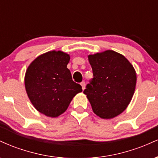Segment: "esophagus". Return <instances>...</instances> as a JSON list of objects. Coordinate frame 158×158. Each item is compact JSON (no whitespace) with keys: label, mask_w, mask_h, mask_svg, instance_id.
<instances>
[{"label":"esophagus","mask_w":158,"mask_h":158,"mask_svg":"<svg viewBox=\"0 0 158 158\" xmlns=\"http://www.w3.org/2000/svg\"><path fill=\"white\" fill-rule=\"evenodd\" d=\"M80 85H81L82 90H85V81H81V82L80 83Z\"/></svg>","instance_id":"esophagus-1"}]
</instances>
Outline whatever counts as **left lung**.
I'll list each match as a JSON object with an SVG mask.
<instances>
[{
	"label": "left lung",
	"instance_id": "left-lung-1",
	"mask_svg": "<svg viewBox=\"0 0 158 158\" xmlns=\"http://www.w3.org/2000/svg\"><path fill=\"white\" fill-rule=\"evenodd\" d=\"M94 78L84 94L94 114L112 119L129 105L135 90L137 75L133 65L122 54L106 50L88 56Z\"/></svg>",
	"mask_w": 158,
	"mask_h": 158
}]
</instances>
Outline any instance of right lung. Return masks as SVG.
<instances>
[{"mask_svg": "<svg viewBox=\"0 0 158 158\" xmlns=\"http://www.w3.org/2000/svg\"><path fill=\"white\" fill-rule=\"evenodd\" d=\"M70 55L49 51L30 63L24 77L26 91L32 106L47 117H57L68 109L81 86L73 81L67 65Z\"/></svg>", "mask_w": 158, "mask_h": 158, "instance_id": "1", "label": "right lung"}]
</instances>
